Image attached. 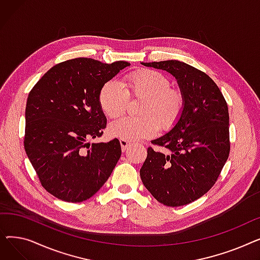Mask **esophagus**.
<instances>
[{"label": "esophagus", "instance_id": "34e87169", "mask_svg": "<svg viewBox=\"0 0 260 260\" xmlns=\"http://www.w3.org/2000/svg\"><path fill=\"white\" fill-rule=\"evenodd\" d=\"M120 144H121V149L122 152H126L127 149L129 148V146L132 145V143L129 141H126V140H120Z\"/></svg>", "mask_w": 260, "mask_h": 260}]
</instances>
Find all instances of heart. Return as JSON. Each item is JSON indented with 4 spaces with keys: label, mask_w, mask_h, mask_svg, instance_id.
I'll list each match as a JSON object with an SVG mask.
<instances>
[{
    "label": "heart",
    "mask_w": 260,
    "mask_h": 260,
    "mask_svg": "<svg viewBox=\"0 0 260 260\" xmlns=\"http://www.w3.org/2000/svg\"><path fill=\"white\" fill-rule=\"evenodd\" d=\"M128 98L142 99L138 109L140 117L122 118L108 127L112 137L126 141L151 138L158 128H172L184 107L181 90L171 87L170 80L153 70H138L127 74L120 84L116 81H108L99 92L103 113L113 119L124 114Z\"/></svg>",
    "instance_id": "obj_1"
}]
</instances>
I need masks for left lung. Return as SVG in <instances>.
<instances>
[{
  "label": "left lung",
  "mask_w": 260,
  "mask_h": 260,
  "mask_svg": "<svg viewBox=\"0 0 260 260\" xmlns=\"http://www.w3.org/2000/svg\"><path fill=\"white\" fill-rule=\"evenodd\" d=\"M170 73L184 97L176 125L152 141L169 154L147 148L140 170L144 186L168 207H181L215 184L230 154L229 109L219 87L206 74L177 60L143 63Z\"/></svg>",
  "instance_id": "obj_1"
}]
</instances>
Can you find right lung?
<instances>
[{"label":"right lung","mask_w":260,"mask_h":260,"mask_svg":"<svg viewBox=\"0 0 260 260\" xmlns=\"http://www.w3.org/2000/svg\"><path fill=\"white\" fill-rule=\"evenodd\" d=\"M125 61L112 64L90 58L59 63L30 90L25 109L24 148L47 192L67 202L93 196L121 156L118 139L89 143L106 126L99 103L101 87Z\"/></svg>","instance_id":"add662e5"}]
</instances>
